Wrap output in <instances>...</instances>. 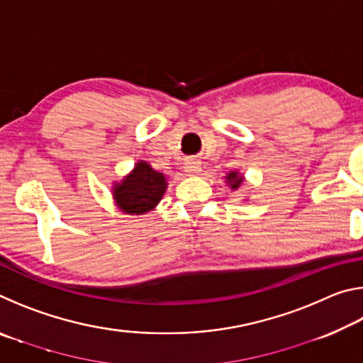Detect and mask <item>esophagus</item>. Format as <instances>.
I'll use <instances>...</instances> for the list:
<instances>
[{
	"label": "esophagus",
	"mask_w": 363,
	"mask_h": 363,
	"mask_svg": "<svg viewBox=\"0 0 363 363\" xmlns=\"http://www.w3.org/2000/svg\"><path fill=\"white\" fill-rule=\"evenodd\" d=\"M184 171H186L187 176H195V174L200 173L201 167H200V163L196 162V160L189 158L186 162V167H184Z\"/></svg>",
	"instance_id": "34e87169"
}]
</instances>
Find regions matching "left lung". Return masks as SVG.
Listing matches in <instances>:
<instances>
[{
    "instance_id": "1",
    "label": "left lung",
    "mask_w": 363,
    "mask_h": 363,
    "mask_svg": "<svg viewBox=\"0 0 363 363\" xmlns=\"http://www.w3.org/2000/svg\"><path fill=\"white\" fill-rule=\"evenodd\" d=\"M225 179H227V184H229L232 190H237L238 187L242 186L243 176L238 174V171H230V173L225 176Z\"/></svg>"
}]
</instances>
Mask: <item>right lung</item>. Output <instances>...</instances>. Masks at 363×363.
<instances>
[{
  "instance_id": "1",
  "label": "right lung",
  "mask_w": 363,
  "mask_h": 363,
  "mask_svg": "<svg viewBox=\"0 0 363 363\" xmlns=\"http://www.w3.org/2000/svg\"><path fill=\"white\" fill-rule=\"evenodd\" d=\"M168 187L163 173L147 162H138L121 182H115L112 195L118 210L128 214H145L155 208Z\"/></svg>"
}]
</instances>
